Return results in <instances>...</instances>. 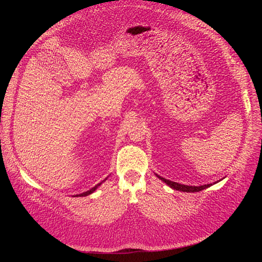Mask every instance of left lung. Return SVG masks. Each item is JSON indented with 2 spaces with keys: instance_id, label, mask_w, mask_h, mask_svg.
I'll list each match as a JSON object with an SVG mask.
<instances>
[{
  "instance_id": "1",
  "label": "left lung",
  "mask_w": 262,
  "mask_h": 262,
  "mask_svg": "<svg viewBox=\"0 0 262 262\" xmlns=\"http://www.w3.org/2000/svg\"><path fill=\"white\" fill-rule=\"evenodd\" d=\"M158 178H160L162 181H164L166 185H168L170 188L172 189H176V190H179V191H184V192H199L201 191V190L203 189H207L209 188L210 186H212V184H209V185H203V186H187V185H181V184H178V182H175V181H170L168 179H165L161 176L156 175Z\"/></svg>"
}]
</instances>
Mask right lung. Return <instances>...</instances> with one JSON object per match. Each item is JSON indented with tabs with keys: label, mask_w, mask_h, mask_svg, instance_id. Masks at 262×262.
<instances>
[{
	"label": "right lung",
	"mask_w": 262,
	"mask_h": 262,
	"mask_svg": "<svg viewBox=\"0 0 262 262\" xmlns=\"http://www.w3.org/2000/svg\"><path fill=\"white\" fill-rule=\"evenodd\" d=\"M107 179V178H106ZM105 179V180H106ZM102 182V181H101ZM101 182H99V184H97L96 186H95V187H93L92 189H90V190H87V191L86 192H83V193H80V194H75L74 196H86V195H90L91 193H93L94 191H95V190H96L100 185H101Z\"/></svg>",
	"instance_id": "1"
}]
</instances>
